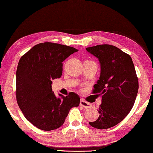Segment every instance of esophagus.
Wrapping results in <instances>:
<instances>
[{
	"label": "esophagus",
	"mask_w": 153,
	"mask_h": 153,
	"mask_svg": "<svg viewBox=\"0 0 153 153\" xmlns=\"http://www.w3.org/2000/svg\"><path fill=\"white\" fill-rule=\"evenodd\" d=\"M79 104H80L81 106H82L83 107L86 108H91L92 107V105L90 103H88V102L84 101L83 100H81L80 102H79Z\"/></svg>",
	"instance_id": "esophagus-1"
}]
</instances>
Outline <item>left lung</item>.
<instances>
[{"label": "left lung", "instance_id": "obj_1", "mask_svg": "<svg viewBox=\"0 0 153 153\" xmlns=\"http://www.w3.org/2000/svg\"><path fill=\"white\" fill-rule=\"evenodd\" d=\"M86 49L98 58L101 67L93 93L101 95L102 104L97 109L98 118L89 124L107 129L119 124L131 111L138 92V78L131 57L119 48L99 45Z\"/></svg>", "mask_w": 153, "mask_h": 153}]
</instances>
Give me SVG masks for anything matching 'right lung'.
<instances>
[{"label":"right lung","mask_w":153,"mask_h":153,"mask_svg":"<svg viewBox=\"0 0 153 153\" xmlns=\"http://www.w3.org/2000/svg\"><path fill=\"white\" fill-rule=\"evenodd\" d=\"M78 50L67 45L45 42L35 45L20 58L16 71V100L26 119L42 131L58 128L70 109L80 98L71 92L55 95L52 79L62 74V62Z\"/></svg>","instance_id":"add662e5"}]
</instances>
